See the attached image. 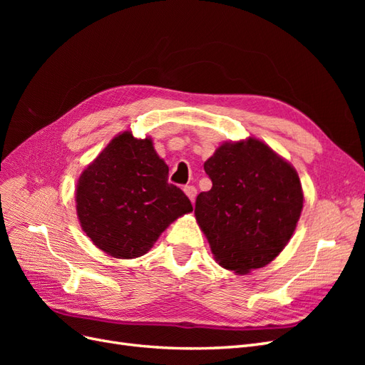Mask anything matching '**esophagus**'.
<instances>
[{
    "mask_svg": "<svg viewBox=\"0 0 365 365\" xmlns=\"http://www.w3.org/2000/svg\"><path fill=\"white\" fill-rule=\"evenodd\" d=\"M184 193L189 196V200L193 202L195 201V197H196V187H193V185H185L184 187Z\"/></svg>",
    "mask_w": 365,
    "mask_h": 365,
    "instance_id": "1",
    "label": "esophagus"
}]
</instances>
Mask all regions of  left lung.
<instances>
[{
  "mask_svg": "<svg viewBox=\"0 0 365 365\" xmlns=\"http://www.w3.org/2000/svg\"><path fill=\"white\" fill-rule=\"evenodd\" d=\"M212 189L197 195L195 216L220 267L247 274L288 244L303 208L292 165L257 138L224 143L204 163Z\"/></svg>",
  "mask_w": 365,
  "mask_h": 365,
  "instance_id": "1",
  "label": "left lung"
}]
</instances>
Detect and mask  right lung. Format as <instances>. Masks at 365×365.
Instances as JSON below:
<instances>
[{
    "instance_id": "right-lung-1",
    "label": "right lung",
    "mask_w": 365,
    "mask_h": 365,
    "mask_svg": "<svg viewBox=\"0 0 365 365\" xmlns=\"http://www.w3.org/2000/svg\"><path fill=\"white\" fill-rule=\"evenodd\" d=\"M168 178V164L157 155L152 140L121 132L77 181L76 210L82 230L109 256H143L175 219L193 210L189 197Z\"/></svg>"
}]
</instances>
